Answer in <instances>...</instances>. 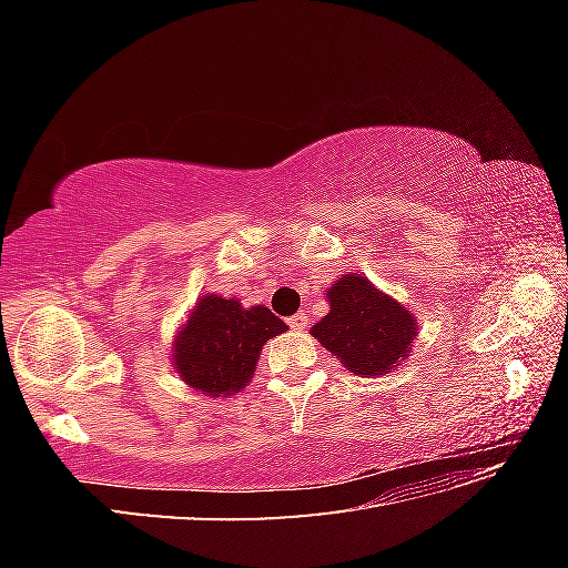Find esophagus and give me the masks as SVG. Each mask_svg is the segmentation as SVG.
<instances>
[{
  "mask_svg": "<svg viewBox=\"0 0 568 568\" xmlns=\"http://www.w3.org/2000/svg\"><path fill=\"white\" fill-rule=\"evenodd\" d=\"M288 326H291V329H294V332H303L305 326H307V315H305V313L291 315V317H288Z\"/></svg>",
  "mask_w": 568,
  "mask_h": 568,
  "instance_id": "34e87169",
  "label": "esophagus"
}]
</instances>
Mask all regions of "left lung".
<instances>
[{
  "label": "left lung",
  "mask_w": 568,
  "mask_h": 568,
  "mask_svg": "<svg viewBox=\"0 0 568 568\" xmlns=\"http://www.w3.org/2000/svg\"><path fill=\"white\" fill-rule=\"evenodd\" d=\"M326 298L332 311L311 334L353 374H386L407 357L409 343L417 336V322L407 307L357 274L336 280Z\"/></svg>",
  "instance_id": "1"
}]
</instances>
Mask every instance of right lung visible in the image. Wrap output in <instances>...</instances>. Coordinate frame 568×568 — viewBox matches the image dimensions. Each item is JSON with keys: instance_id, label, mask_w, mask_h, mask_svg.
<instances>
[{"instance_id": "add662e5", "label": "right lung", "mask_w": 568, "mask_h": 568, "mask_svg": "<svg viewBox=\"0 0 568 568\" xmlns=\"http://www.w3.org/2000/svg\"><path fill=\"white\" fill-rule=\"evenodd\" d=\"M286 332L270 307H242L234 298L203 296L175 343V367L182 379L205 395L242 390L255 372L265 341Z\"/></svg>"}]
</instances>
